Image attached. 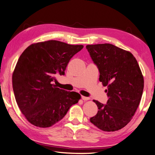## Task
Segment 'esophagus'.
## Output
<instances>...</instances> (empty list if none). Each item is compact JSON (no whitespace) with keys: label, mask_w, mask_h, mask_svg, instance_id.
I'll return each mask as SVG.
<instances>
[{"label":"esophagus","mask_w":155,"mask_h":155,"mask_svg":"<svg viewBox=\"0 0 155 155\" xmlns=\"http://www.w3.org/2000/svg\"><path fill=\"white\" fill-rule=\"evenodd\" d=\"M82 99H83V101H88V100L89 99V97H87L82 96Z\"/></svg>","instance_id":"esophagus-1"}]
</instances>
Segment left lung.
Instances as JSON below:
<instances>
[{"mask_svg": "<svg viewBox=\"0 0 155 155\" xmlns=\"http://www.w3.org/2000/svg\"><path fill=\"white\" fill-rule=\"evenodd\" d=\"M87 49L99 71V81L109 97L104 105L93 100L98 112L90 122L105 132L122 129L132 119L140 104L144 78L133 54L110 44L87 45Z\"/></svg>", "mask_w": 155, "mask_h": 155, "instance_id": "left-lung-1", "label": "left lung"}]
</instances>
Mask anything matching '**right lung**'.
Wrapping results in <instances>:
<instances>
[{
    "label": "right lung",
    "mask_w": 155,
    "mask_h": 155,
    "mask_svg": "<svg viewBox=\"0 0 155 155\" xmlns=\"http://www.w3.org/2000/svg\"><path fill=\"white\" fill-rule=\"evenodd\" d=\"M83 48L57 40L32 44L21 54L12 81L15 99L28 122L49 128L65 116L81 96L60 89L53 84L56 74H64L72 56Z\"/></svg>",
    "instance_id": "1"
}]
</instances>
